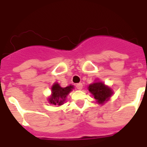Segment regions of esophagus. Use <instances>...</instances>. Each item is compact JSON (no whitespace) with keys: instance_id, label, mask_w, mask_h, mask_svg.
I'll return each instance as SVG.
<instances>
[{"instance_id":"esophagus-1","label":"esophagus","mask_w":147,"mask_h":147,"mask_svg":"<svg viewBox=\"0 0 147 147\" xmlns=\"http://www.w3.org/2000/svg\"><path fill=\"white\" fill-rule=\"evenodd\" d=\"M82 87H83V85L82 83H78V84H76V88H77L78 90H82Z\"/></svg>"}]
</instances>
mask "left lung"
<instances>
[{"mask_svg":"<svg viewBox=\"0 0 147 147\" xmlns=\"http://www.w3.org/2000/svg\"><path fill=\"white\" fill-rule=\"evenodd\" d=\"M88 90L95 99L96 100V102L100 105H103L108 101L113 93L111 88L105 85L102 82H96L90 85Z\"/></svg>","mask_w":147,"mask_h":147,"instance_id":"1","label":"left lung"}]
</instances>
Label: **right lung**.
Segmentation results:
<instances>
[{"mask_svg": "<svg viewBox=\"0 0 147 147\" xmlns=\"http://www.w3.org/2000/svg\"><path fill=\"white\" fill-rule=\"evenodd\" d=\"M73 88H74L73 85L62 88L57 82L54 83L51 87V96L49 98V103L58 106L63 105L66 97L72 90Z\"/></svg>", "mask_w": 147, "mask_h": 147, "instance_id": "add662e5", "label": "right lung"}]
</instances>
